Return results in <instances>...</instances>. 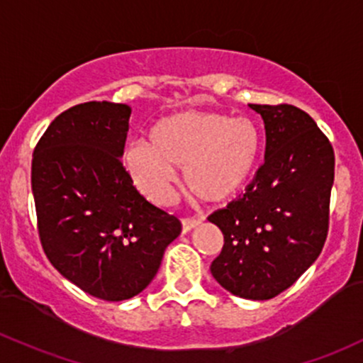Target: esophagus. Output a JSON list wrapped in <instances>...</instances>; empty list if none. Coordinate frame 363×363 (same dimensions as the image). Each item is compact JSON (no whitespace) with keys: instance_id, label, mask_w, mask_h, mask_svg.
I'll list each match as a JSON object with an SVG mask.
<instances>
[{"instance_id":"obj_1","label":"esophagus","mask_w":363,"mask_h":363,"mask_svg":"<svg viewBox=\"0 0 363 363\" xmlns=\"http://www.w3.org/2000/svg\"><path fill=\"white\" fill-rule=\"evenodd\" d=\"M200 224H201V218L184 217V218H182V233H188V230L193 229V227H196Z\"/></svg>"}]
</instances>
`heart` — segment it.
I'll use <instances>...</instances> for the list:
<instances>
[{"instance_id": "heart-1", "label": "heart", "mask_w": 363, "mask_h": 363, "mask_svg": "<svg viewBox=\"0 0 363 363\" xmlns=\"http://www.w3.org/2000/svg\"><path fill=\"white\" fill-rule=\"evenodd\" d=\"M262 151V134L252 118L217 111H181L151 127L150 143L133 141L122 163L134 186L155 203L172 196L175 169L205 201L234 196L252 175Z\"/></svg>"}]
</instances>
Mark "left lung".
<instances>
[{"instance_id":"left-lung-1","label":"left lung","mask_w":363,"mask_h":363,"mask_svg":"<svg viewBox=\"0 0 363 363\" xmlns=\"http://www.w3.org/2000/svg\"><path fill=\"white\" fill-rule=\"evenodd\" d=\"M250 106L265 123V162L242 196L208 217L224 234L210 270L236 296L270 300L293 286L324 248L334 150L298 106Z\"/></svg>"}]
</instances>
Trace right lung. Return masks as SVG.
I'll return each instance as SVG.
<instances>
[{
	"mask_svg": "<svg viewBox=\"0 0 363 363\" xmlns=\"http://www.w3.org/2000/svg\"><path fill=\"white\" fill-rule=\"evenodd\" d=\"M129 117L122 103H81L50 123L33 153L38 233L48 260L105 301L141 293L181 234V220L151 205L121 160Z\"/></svg>",
	"mask_w": 363,
	"mask_h": 363,
	"instance_id": "obj_1",
	"label": "right lung"
}]
</instances>
